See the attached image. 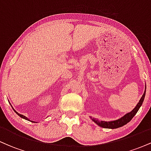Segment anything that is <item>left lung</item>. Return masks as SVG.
I'll list each match as a JSON object with an SVG mask.
<instances>
[{"label":"left lung","mask_w":151,"mask_h":151,"mask_svg":"<svg viewBox=\"0 0 151 151\" xmlns=\"http://www.w3.org/2000/svg\"><path fill=\"white\" fill-rule=\"evenodd\" d=\"M145 89H146V85H145ZM145 89L144 93H143V96L140 99L139 102L138 103V104L136 105V106L129 113L125 114L124 116L120 118L119 119H117L116 121H99L98 119H91L93 122L96 123L98 126H99L100 127L105 128V129H117V128H120L121 126L126 125V124L129 122L131 119H133V116L136 115L138 111L139 110L140 107L141 106L142 104H143V100H144L145 96Z\"/></svg>","instance_id":"left-lung-1"}]
</instances>
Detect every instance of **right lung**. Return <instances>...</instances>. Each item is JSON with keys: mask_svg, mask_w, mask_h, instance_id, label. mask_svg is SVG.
Segmentation results:
<instances>
[{"mask_svg": "<svg viewBox=\"0 0 151 151\" xmlns=\"http://www.w3.org/2000/svg\"><path fill=\"white\" fill-rule=\"evenodd\" d=\"M12 108H13V107H12ZM13 110H14V111H15V113H16L17 114H18V115L19 116H20V117H21V118H22V119H25V120H27V121H31V122H35V121H30V119H27V117H26V116H25L22 115V114H18V112H17V111H15L14 109H13Z\"/></svg>", "mask_w": 151, "mask_h": 151, "instance_id": "obj_1", "label": "right lung"}]
</instances>
